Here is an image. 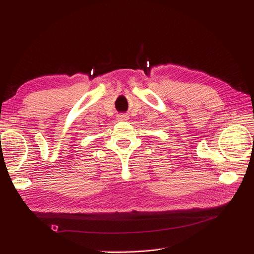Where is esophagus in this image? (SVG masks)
Listing matches in <instances>:
<instances>
[{"mask_svg": "<svg viewBox=\"0 0 254 254\" xmlns=\"http://www.w3.org/2000/svg\"><path fill=\"white\" fill-rule=\"evenodd\" d=\"M129 117L128 115H126V114H120L119 117H118V120L119 121H128L129 119H128Z\"/></svg>", "mask_w": 254, "mask_h": 254, "instance_id": "esophagus-1", "label": "esophagus"}]
</instances>
